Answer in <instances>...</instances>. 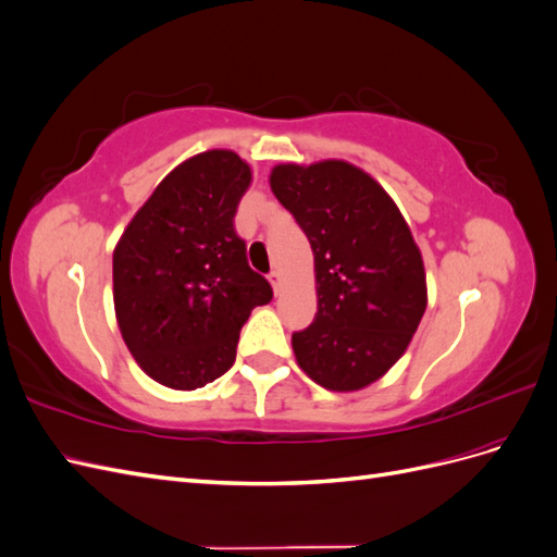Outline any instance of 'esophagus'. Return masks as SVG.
Masks as SVG:
<instances>
[{"label": "esophagus", "mask_w": 557, "mask_h": 557, "mask_svg": "<svg viewBox=\"0 0 557 557\" xmlns=\"http://www.w3.org/2000/svg\"><path fill=\"white\" fill-rule=\"evenodd\" d=\"M269 281H272V285H274V293L281 295V290H283V274L278 272V269H274V272L269 274Z\"/></svg>", "instance_id": "34e87169"}]
</instances>
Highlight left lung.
<instances>
[{
  "instance_id": "8db88e82",
  "label": "left lung",
  "mask_w": 557,
  "mask_h": 557,
  "mask_svg": "<svg viewBox=\"0 0 557 557\" xmlns=\"http://www.w3.org/2000/svg\"><path fill=\"white\" fill-rule=\"evenodd\" d=\"M269 185L313 250L318 311L293 334L297 364L327 391H362L404 356L425 313L420 248L393 197L356 164H276Z\"/></svg>"
}]
</instances>
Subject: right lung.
Here are the masks:
<instances>
[{
	"mask_svg": "<svg viewBox=\"0 0 557 557\" xmlns=\"http://www.w3.org/2000/svg\"><path fill=\"white\" fill-rule=\"evenodd\" d=\"M250 181L234 150L193 156L160 181L115 244L117 327L144 372L172 391L223 376L250 311L274 297L234 232Z\"/></svg>",
	"mask_w": 557,
	"mask_h": 557,
	"instance_id": "add662e5",
	"label": "right lung"
}]
</instances>
